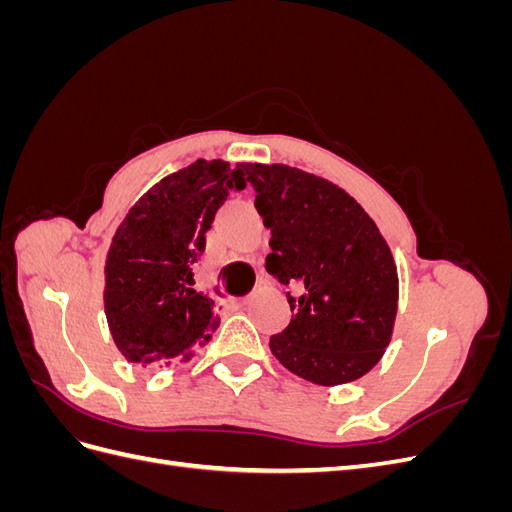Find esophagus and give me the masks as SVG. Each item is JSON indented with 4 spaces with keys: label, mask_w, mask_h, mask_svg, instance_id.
Returning a JSON list of instances; mask_svg holds the SVG:
<instances>
[{
    "label": "esophagus",
    "mask_w": 512,
    "mask_h": 512,
    "mask_svg": "<svg viewBox=\"0 0 512 512\" xmlns=\"http://www.w3.org/2000/svg\"><path fill=\"white\" fill-rule=\"evenodd\" d=\"M250 303H252V294H247V297H241V299L235 301L237 307H245V305H250Z\"/></svg>",
    "instance_id": "34e87169"
}]
</instances>
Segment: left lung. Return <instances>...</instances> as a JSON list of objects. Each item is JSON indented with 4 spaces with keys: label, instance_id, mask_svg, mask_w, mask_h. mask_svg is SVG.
<instances>
[{
    "label": "left lung",
    "instance_id": "obj_1",
    "mask_svg": "<svg viewBox=\"0 0 512 512\" xmlns=\"http://www.w3.org/2000/svg\"><path fill=\"white\" fill-rule=\"evenodd\" d=\"M271 230L265 267L284 286L292 320L271 337L280 363L309 382L365 376L391 342L397 269L389 245L342 188L286 164H247Z\"/></svg>",
    "mask_w": 512,
    "mask_h": 512
}]
</instances>
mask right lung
I'll use <instances>...</instances> for the list:
<instances>
[{
    "label": "right lung",
    "mask_w": 512,
    "mask_h": 512,
    "mask_svg": "<svg viewBox=\"0 0 512 512\" xmlns=\"http://www.w3.org/2000/svg\"><path fill=\"white\" fill-rule=\"evenodd\" d=\"M198 160L138 198L106 256L104 312L119 352L143 367L190 359L215 327V301L194 290L192 265L243 170Z\"/></svg>",
    "instance_id": "add662e5"
}]
</instances>
